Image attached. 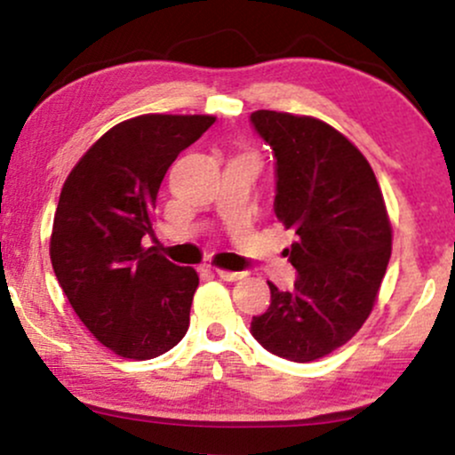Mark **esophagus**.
Wrapping results in <instances>:
<instances>
[{
  "label": "esophagus",
  "instance_id": "esophagus-1",
  "mask_svg": "<svg viewBox=\"0 0 455 455\" xmlns=\"http://www.w3.org/2000/svg\"><path fill=\"white\" fill-rule=\"evenodd\" d=\"M216 274L220 275L222 280H227V282H237V280H242L243 278V271H228V269H216Z\"/></svg>",
  "mask_w": 455,
  "mask_h": 455
}]
</instances>
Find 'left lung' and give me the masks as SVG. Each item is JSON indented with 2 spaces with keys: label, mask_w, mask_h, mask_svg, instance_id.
<instances>
[{
  "label": "left lung",
  "mask_w": 455,
  "mask_h": 455,
  "mask_svg": "<svg viewBox=\"0 0 455 455\" xmlns=\"http://www.w3.org/2000/svg\"><path fill=\"white\" fill-rule=\"evenodd\" d=\"M275 154V218L293 228L286 250L295 289L269 282L252 336L278 357L315 362L347 344L370 316L391 257V222L372 166L336 128L310 115L252 113Z\"/></svg>",
  "instance_id": "8db88e82"
}]
</instances>
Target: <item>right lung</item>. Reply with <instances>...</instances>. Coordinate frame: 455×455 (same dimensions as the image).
<instances>
[{"mask_svg": "<svg viewBox=\"0 0 455 455\" xmlns=\"http://www.w3.org/2000/svg\"><path fill=\"white\" fill-rule=\"evenodd\" d=\"M213 115L148 113L102 134L66 177L51 231V263L83 325L108 351L151 359L190 325L198 274L145 248L156 198L180 151Z\"/></svg>", "mask_w": 455, "mask_h": 455, "instance_id": "1", "label": "right lung"}]
</instances>
